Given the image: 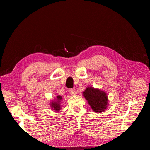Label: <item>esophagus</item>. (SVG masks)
<instances>
[{"mask_svg":"<svg viewBox=\"0 0 150 150\" xmlns=\"http://www.w3.org/2000/svg\"><path fill=\"white\" fill-rule=\"evenodd\" d=\"M69 93L71 95H72V96H75V95L76 94V91L73 89H70L69 90Z\"/></svg>","mask_w":150,"mask_h":150,"instance_id":"esophagus-1","label":"esophagus"}]
</instances>
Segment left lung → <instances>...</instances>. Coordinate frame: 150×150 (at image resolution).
<instances>
[{"label":"left lung","instance_id":"8db88e82","mask_svg":"<svg viewBox=\"0 0 150 150\" xmlns=\"http://www.w3.org/2000/svg\"><path fill=\"white\" fill-rule=\"evenodd\" d=\"M83 94L94 112H101L107 107L108 97L103 91L88 87L83 92Z\"/></svg>","mask_w":150,"mask_h":150}]
</instances>
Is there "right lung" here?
Masks as SVG:
<instances>
[{
    "mask_svg": "<svg viewBox=\"0 0 150 150\" xmlns=\"http://www.w3.org/2000/svg\"><path fill=\"white\" fill-rule=\"evenodd\" d=\"M61 99H62V97L61 96H57V101L51 103V108H52V109H54V110H55L56 111H58L60 110L61 106H60L59 102Z\"/></svg>",
    "mask_w": 150,
    "mask_h": 150,
    "instance_id": "obj_1",
    "label": "right lung"
}]
</instances>
